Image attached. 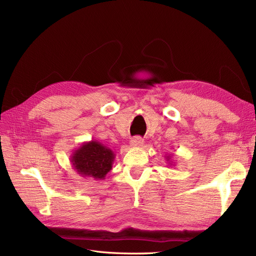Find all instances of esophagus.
I'll return each instance as SVG.
<instances>
[{
    "label": "esophagus",
    "mask_w": 256,
    "mask_h": 256,
    "mask_svg": "<svg viewBox=\"0 0 256 256\" xmlns=\"http://www.w3.org/2000/svg\"><path fill=\"white\" fill-rule=\"evenodd\" d=\"M143 138L140 136H134V138H131L130 145L132 147H141L143 145Z\"/></svg>",
    "instance_id": "34e87169"
}]
</instances>
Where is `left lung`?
I'll use <instances>...</instances> for the list:
<instances>
[{
	"instance_id": "obj_1",
	"label": "left lung",
	"mask_w": 256,
	"mask_h": 256,
	"mask_svg": "<svg viewBox=\"0 0 256 256\" xmlns=\"http://www.w3.org/2000/svg\"><path fill=\"white\" fill-rule=\"evenodd\" d=\"M164 158H166V164H168V166H175V162H174V160H173V154H166V156H164Z\"/></svg>"
}]
</instances>
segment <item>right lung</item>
I'll use <instances>...</instances> for the list:
<instances>
[{"mask_svg":"<svg viewBox=\"0 0 256 256\" xmlns=\"http://www.w3.org/2000/svg\"><path fill=\"white\" fill-rule=\"evenodd\" d=\"M114 159L113 150L96 140L83 142L70 156L74 171L82 177H90L95 180H104L112 170Z\"/></svg>","mask_w":256,"mask_h":256,"instance_id":"1","label":"right lung"}]
</instances>
